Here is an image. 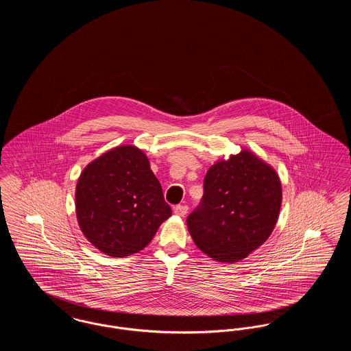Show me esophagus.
<instances>
[{"mask_svg": "<svg viewBox=\"0 0 351 351\" xmlns=\"http://www.w3.org/2000/svg\"><path fill=\"white\" fill-rule=\"evenodd\" d=\"M173 213L179 217H184L188 213V206L186 205H176V206H173Z\"/></svg>", "mask_w": 351, "mask_h": 351, "instance_id": "1", "label": "esophagus"}]
</instances>
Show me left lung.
Returning <instances> with one entry per match:
<instances>
[{
	"mask_svg": "<svg viewBox=\"0 0 351 351\" xmlns=\"http://www.w3.org/2000/svg\"><path fill=\"white\" fill-rule=\"evenodd\" d=\"M282 206L275 169L249 150L218 160L204 179L200 205L188 216V230L202 252L234 263L263 245Z\"/></svg>",
	"mask_w": 351,
	"mask_h": 351,
	"instance_id": "obj_1",
	"label": "left lung"
}]
</instances>
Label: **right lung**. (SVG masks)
I'll list each match as a JSON object with an SVG mask.
<instances>
[{
  "label": "right lung",
  "instance_id": "obj_1",
  "mask_svg": "<svg viewBox=\"0 0 351 351\" xmlns=\"http://www.w3.org/2000/svg\"><path fill=\"white\" fill-rule=\"evenodd\" d=\"M75 199L85 238L116 258L145 249L172 215L146 154L130 145L114 147L84 168Z\"/></svg>",
  "mask_w": 351,
  "mask_h": 351
}]
</instances>
